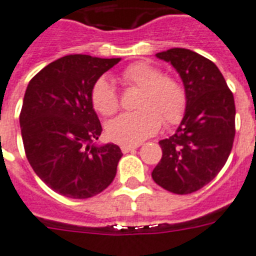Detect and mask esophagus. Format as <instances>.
<instances>
[{"mask_svg":"<svg viewBox=\"0 0 256 256\" xmlns=\"http://www.w3.org/2000/svg\"><path fill=\"white\" fill-rule=\"evenodd\" d=\"M138 148V146H128V144H122L121 150L124 154H128V152H132Z\"/></svg>","mask_w":256,"mask_h":256,"instance_id":"34e87169","label":"esophagus"}]
</instances>
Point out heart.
<instances>
[{
    "instance_id": "obj_1",
    "label": "heart",
    "mask_w": 256,
    "mask_h": 256,
    "mask_svg": "<svg viewBox=\"0 0 256 256\" xmlns=\"http://www.w3.org/2000/svg\"><path fill=\"white\" fill-rule=\"evenodd\" d=\"M124 82L142 88L138 110L124 113L106 126L112 140L122 144H136L158 132L162 121L168 126L177 124L186 110V94L176 79L164 76L162 72L147 62H136L124 68ZM92 104L104 116L118 110L117 92L106 76L96 80L91 92Z\"/></svg>"
}]
</instances>
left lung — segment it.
I'll list each match as a JSON object with an SVG mask.
<instances>
[{
	"instance_id": "8db88e82",
	"label": "left lung",
	"mask_w": 256,
	"mask_h": 256,
	"mask_svg": "<svg viewBox=\"0 0 256 256\" xmlns=\"http://www.w3.org/2000/svg\"><path fill=\"white\" fill-rule=\"evenodd\" d=\"M180 74L186 110L172 136L158 142L162 158L154 181L174 194H191L211 182L226 162L236 135V105L224 76L203 56L172 48L156 54Z\"/></svg>"
}]
</instances>
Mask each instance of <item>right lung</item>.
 <instances>
[{
  "instance_id": "right-lung-1",
  "label": "right lung",
  "mask_w": 256,
  "mask_h": 256,
  "mask_svg": "<svg viewBox=\"0 0 256 256\" xmlns=\"http://www.w3.org/2000/svg\"><path fill=\"white\" fill-rule=\"evenodd\" d=\"M121 58L68 54L30 80L19 117L26 156L52 190L72 199L102 192L114 180L122 152L98 144L102 128L92 87Z\"/></svg>"
}]
</instances>
